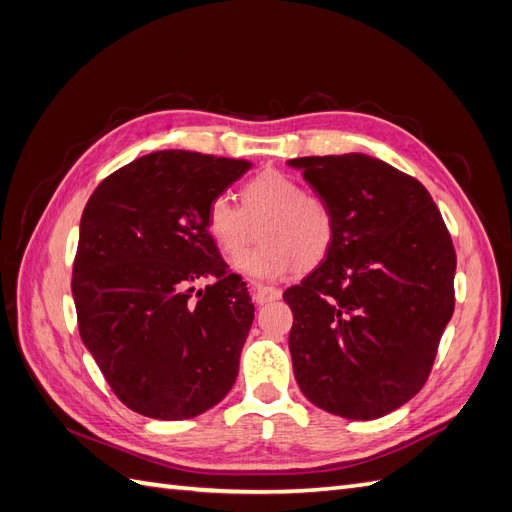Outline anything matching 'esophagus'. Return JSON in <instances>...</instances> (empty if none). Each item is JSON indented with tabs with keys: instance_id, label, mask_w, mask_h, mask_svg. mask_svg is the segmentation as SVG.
Listing matches in <instances>:
<instances>
[{
	"instance_id": "1",
	"label": "esophagus",
	"mask_w": 512,
	"mask_h": 512,
	"mask_svg": "<svg viewBox=\"0 0 512 512\" xmlns=\"http://www.w3.org/2000/svg\"><path fill=\"white\" fill-rule=\"evenodd\" d=\"M282 297V290L280 288H273V286H260L256 292V303L258 305H267L271 301H277Z\"/></svg>"
}]
</instances>
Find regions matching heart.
I'll use <instances>...</instances> for the list:
<instances>
[{"label":"heart","mask_w":512,"mask_h":512,"mask_svg":"<svg viewBox=\"0 0 512 512\" xmlns=\"http://www.w3.org/2000/svg\"><path fill=\"white\" fill-rule=\"evenodd\" d=\"M260 219L262 243L237 262L256 280H280L297 267L314 269L333 250L337 220L331 205L280 170H265L247 181L241 207L220 194L205 213L207 232L228 258L243 254Z\"/></svg>","instance_id":"1"}]
</instances>
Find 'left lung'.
Returning <instances> with one entry per match:
<instances>
[{"mask_svg":"<svg viewBox=\"0 0 512 512\" xmlns=\"http://www.w3.org/2000/svg\"><path fill=\"white\" fill-rule=\"evenodd\" d=\"M290 166L337 220L327 260L284 292L294 378L331 414L384 416L423 389L453 316L451 232L421 181L365 153Z\"/></svg>","mask_w":512,"mask_h":512,"instance_id":"obj_1","label":"left lung"}]
</instances>
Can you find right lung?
<instances>
[{
  "label": "right lung",
  "instance_id": "1",
  "mask_svg": "<svg viewBox=\"0 0 512 512\" xmlns=\"http://www.w3.org/2000/svg\"><path fill=\"white\" fill-rule=\"evenodd\" d=\"M247 168L250 160L156 151L115 170L87 200L72 267L79 333L117 399L138 414L198 416L237 380L254 305L205 213Z\"/></svg>",
  "mask_w": 512,
  "mask_h": 512
}]
</instances>
